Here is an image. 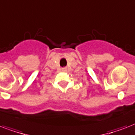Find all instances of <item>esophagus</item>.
<instances>
[{
    "instance_id": "esophagus-1",
    "label": "esophagus",
    "mask_w": 135,
    "mask_h": 135,
    "mask_svg": "<svg viewBox=\"0 0 135 135\" xmlns=\"http://www.w3.org/2000/svg\"><path fill=\"white\" fill-rule=\"evenodd\" d=\"M62 71H63V72H65V71H67V69L65 68H62Z\"/></svg>"
}]
</instances>
